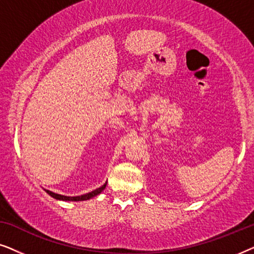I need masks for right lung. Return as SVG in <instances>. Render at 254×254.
Listing matches in <instances>:
<instances>
[{
  "mask_svg": "<svg viewBox=\"0 0 254 254\" xmlns=\"http://www.w3.org/2000/svg\"><path fill=\"white\" fill-rule=\"evenodd\" d=\"M106 184H107V182L104 184L103 186H100V187H98V189L93 190L92 192H89V193H86V194H83V195H77V196H65V195H61V194H57V193L52 192V190H46V193L50 194L52 197H54V199H57V200H61V201H76V202H77V201L90 200V199H92L93 196L98 195V194H100L104 190H105Z\"/></svg>",
  "mask_w": 254,
  "mask_h": 254,
  "instance_id": "add662e5",
  "label": "right lung"
}]
</instances>
